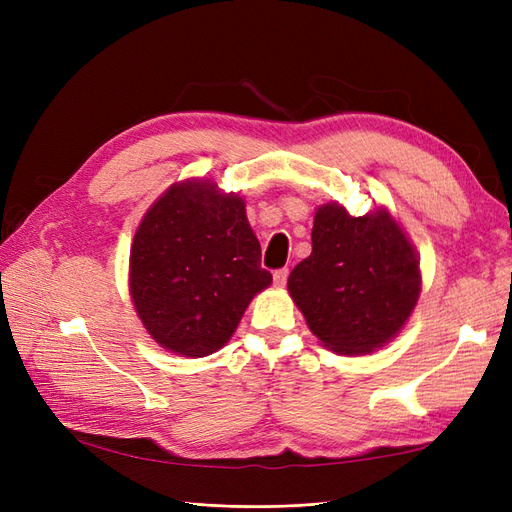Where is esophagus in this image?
<instances>
[{"label":"esophagus","instance_id":"1","mask_svg":"<svg viewBox=\"0 0 512 512\" xmlns=\"http://www.w3.org/2000/svg\"><path fill=\"white\" fill-rule=\"evenodd\" d=\"M273 282H275L277 288H284L286 282H288V269H277L273 273Z\"/></svg>","mask_w":512,"mask_h":512}]
</instances>
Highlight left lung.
Listing matches in <instances>:
<instances>
[{
  "label": "left lung",
  "instance_id": "left-lung-1",
  "mask_svg": "<svg viewBox=\"0 0 512 512\" xmlns=\"http://www.w3.org/2000/svg\"><path fill=\"white\" fill-rule=\"evenodd\" d=\"M288 292L324 348L369 354L389 344L421 297V258L386 207L354 218L339 203L314 215L312 254Z\"/></svg>",
  "mask_w": 512,
  "mask_h": 512
}]
</instances>
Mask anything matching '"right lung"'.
I'll return each mask as SVG.
<instances>
[{"label":"right lung","mask_w":512,"mask_h":512,"mask_svg":"<svg viewBox=\"0 0 512 512\" xmlns=\"http://www.w3.org/2000/svg\"><path fill=\"white\" fill-rule=\"evenodd\" d=\"M128 282L153 342L200 359L228 344L273 277L260 267L245 200L209 179H185L170 185L138 224Z\"/></svg>","instance_id":"right-lung-1"}]
</instances>
